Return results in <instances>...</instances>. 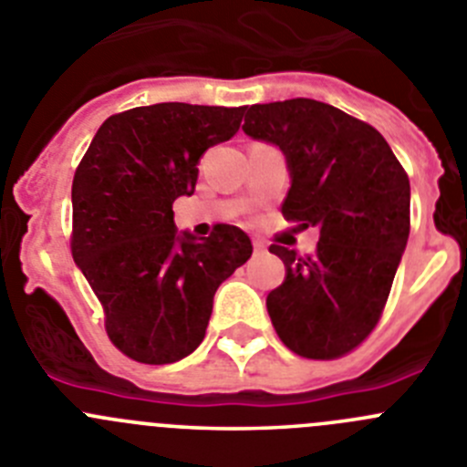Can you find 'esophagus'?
I'll return each mask as SVG.
<instances>
[{"label": "esophagus", "mask_w": 467, "mask_h": 467, "mask_svg": "<svg viewBox=\"0 0 467 467\" xmlns=\"http://www.w3.org/2000/svg\"><path fill=\"white\" fill-rule=\"evenodd\" d=\"M254 248L255 254H265V251H267V244H265L263 239H254Z\"/></svg>", "instance_id": "obj_1"}]
</instances>
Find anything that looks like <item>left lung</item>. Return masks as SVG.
<instances>
[{
    "instance_id": "left-lung-1",
    "label": "left lung",
    "mask_w": 467,
    "mask_h": 467,
    "mask_svg": "<svg viewBox=\"0 0 467 467\" xmlns=\"http://www.w3.org/2000/svg\"><path fill=\"white\" fill-rule=\"evenodd\" d=\"M242 129L285 154L281 212L295 233L320 230L316 255L269 246L285 265L267 295L274 329L295 355L338 359L380 320L410 234V180L371 124L329 103H255Z\"/></svg>"
}]
</instances>
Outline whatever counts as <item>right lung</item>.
I'll return each instance as SVG.
<instances>
[{
  "label": "right lung",
  "instance_id": "obj_1",
  "mask_svg": "<svg viewBox=\"0 0 467 467\" xmlns=\"http://www.w3.org/2000/svg\"><path fill=\"white\" fill-rule=\"evenodd\" d=\"M246 108L156 103L108 117L73 177L71 254L106 316L108 338L140 364L202 343L221 283L254 244L237 225L177 234L172 202L193 195L198 161L230 140Z\"/></svg>",
  "mask_w": 467,
  "mask_h": 467
}]
</instances>
